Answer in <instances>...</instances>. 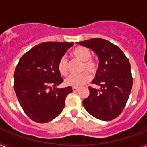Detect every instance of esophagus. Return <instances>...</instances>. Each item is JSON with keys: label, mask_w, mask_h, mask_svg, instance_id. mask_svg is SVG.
I'll return each instance as SVG.
<instances>
[{"label": "esophagus", "mask_w": 147, "mask_h": 147, "mask_svg": "<svg viewBox=\"0 0 147 147\" xmlns=\"http://www.w3.org/2000/svg\"><path fill=\"white\" fill-rule=\"evenodd\" d=\"M72 90L74 92H76L79 90V88H72Z\"/></svg>", "instance_id": "34e87169"}]
</instances>
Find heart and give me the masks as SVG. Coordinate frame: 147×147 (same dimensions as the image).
<instances>
[{"label": "heart", "mask_w": 147, "mask_h": 147, "mask_svg": "<svg viewBox=\"0 0 147 147\" xmlns=\"http://www.w3.org/2000/svg\"><path fill=\"white\" fill-rule=\"evenodd\" d=\"M72 56L76 59L82 62V70L89 71L93 74H96L98 70V63L96 60L91 59V53L87 48L79 46L75 48L71 53ZM57 69L59 73L62 76H66L68 72L67 62L65 57H62L57 63ZM90 80L89 73L84 71L80 74L71 75L65 80V85L66 86L79 88Z\"/></svg>", "instance_id": "b5f03b06"}]
</instances>
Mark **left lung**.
Listing matches in <instances>:
<instances>
[{"label":"left lung","instance_id":"8db88e82","mask_svg":"<svg viewBox=\"0 0 147 147\" xmlns=\"http://www.w3.org/2000/svg\"><path fill=\"white\" fill-rule=\"evenodd\" d=\"M89 48L99 60L93 84L100 89L89 87L90 95L83 100V106L93 117L102 121L117 118L124 110L132 87L129 59L117 45L101 38L76 42Z\"/></svg>","mask_w":147,"mask_h":147}]
</instances>
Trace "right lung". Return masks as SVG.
Here are the masks:
<instances>
[{"label": "right lung", "mask_w": 147, "mask_h": 147, "mask_svg": "<svg viewBox=\"0 0 147 147\" xmlns=\"http://www.w3.org/2000/svg\"><path fill=\"white\" fill-rule=\"evenodd\" d=\"M73 45L67 42L38 44L23 54L17 65L14 89L22 109L34 121H52L65 107L72 88H56L63 82L57 63Z\"/></svg>", "instance_id": "1"}]
</instances>
